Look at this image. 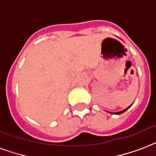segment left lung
<instances>
[{
  "mask_svg": "<svg viewBox=\"0 0 156 156\" xmlns=\"http://www.w3.org/2000/svg\"><path fill=\"white\" fill-rule=\"evenodd\" d=\"M132 105H133V104H132ZM132 105H130L129 107H128L127 108H125V109H124V110H123V111H120V112H108V113H111V114H115V115L122 114V113H124V112H126V111H127V110L129 109V107H131V106H132Z\"/></svg>",
  "mask_w": 156,
  "mask_h": 156,
  "instance_id": "obj_1",
  "label": "left lung"
}]
</instances>
